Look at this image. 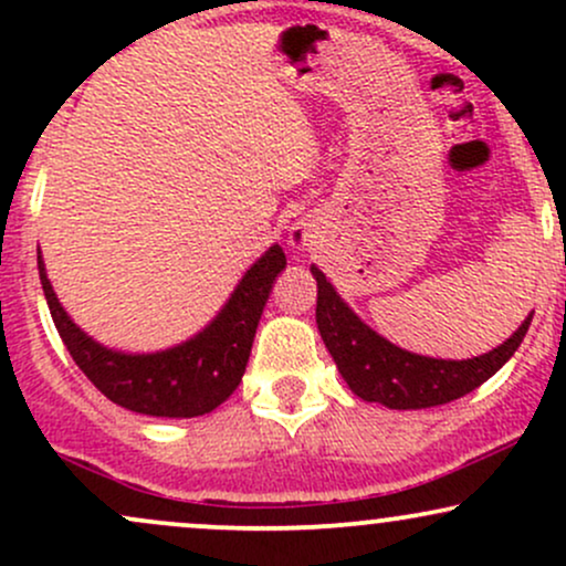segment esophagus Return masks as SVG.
Listing matches in <instances>:
<instances>
[{
  "label": "esophagus",
  "mask_w": 566,
  "mask_h": 566,
  "mask_svg": "<svg viewBox=\"0 0 566 566\" xmlns=\"http://www.w3.org/2000/svg\"><path fill=\"white\" fill-rule=\"evenodd\" d=\"M308 242H311L308 233H305L303 229H295L290 233V244L297 247V250H301V247H308Z\"/></svg>",
  "instance_id": "esophagus-1"
}]
</instances>
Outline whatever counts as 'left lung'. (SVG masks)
<instances>
[{
    "label": "left lung",
    "mask_w": 566,
    "mask_h": 566,
    "mask_svg": "<svg viewBox=\"0 0 566 566\" xmlns=\"http://www.w3.org/2000/svg\"><path fill=\"white\" fill-rule=\"evenodd\" d=\"M311 274L316 279V324L343 380L359 399L378 401L388 409H426L471 394L516 354L532 322L530 314L522 327L490 354L463 361L431 359L409 354L369 329L316 265H311Z\"/></svg>",
    "instance_id": "obj_1"
}]
</instances>
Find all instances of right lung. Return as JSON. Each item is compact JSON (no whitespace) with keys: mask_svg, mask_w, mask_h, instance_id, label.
Instances as JSON below:
<instances>
[{"mask_svg":"<svg viewBox=\"0 0 566 566\" xmlns=\"http://www.w3.org/2000/svg\"><path fill=\"white\" fill-rule=\"evenodd\" d=\"M36 263L57 335L97 391L114 405L151 418H197L223 405L242 382L263 305L287 258L279 244L269 247L250 265L216 319L191 340L157 354H125L82 333L57 303L42 252H36Z\"/></svg>","mask_w":566,"mask_h":566,"instance_id":"1","label":"right lung"}]
</instances>
